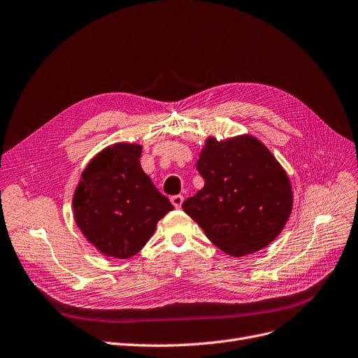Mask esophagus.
Returning a JSON list of instances; mask_svg holds the SVG:
<instances>
[{"instance_id":"esophagus-1","label":"esophagus","mask_w":358,"mask_h":358,"mask_svg":"<svg viewBox=\"0 0 358 358\" xmlns=\"http://www.w3.org/2000/svg\"><path fill=\"white\" fill-rule=\"evenodd\" d=\"M182 201H184V196H181V194H177V196L171 197V203L174 205V208H181Z\"/></svg>"}]
</instances>
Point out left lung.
I'll list each match as a JSON object with an SVG mask.
<instances>
[{"instance_id":"8db88e82","label":"left lung","mask_w":358,"mask_h":358,"mask_svg":"<svg viewBox=\"0 0 358 358\" xmlns=\"http://www.w3.org/2000/svg\"><path fill=\"white\" fill-rule=\"evenodd\" d=\"M196 165L205 185L182 209L217 248L241 257L281 234L292 210V187L282 165L255 136L208 137Z\"/></svg>"}]
</instances>
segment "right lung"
<instances>
[{
    "instance_id": "add662e5",
    "label": "right lung",
    "mask_w": 358,
    "mask_h": 358,
    "mask_svg": "<svg viewBox=\"0 0 358 358\" xmlns=\"http://www.w3.org/2000/svg\"><path fill=\"white\" fill-rule=\"evenodd\" d=\"M142 146L114 143L83 169L73 194L74 222L96 250L114 259L138 253L174 206L141 165Z\"/></svg>"
}]
</instances>
